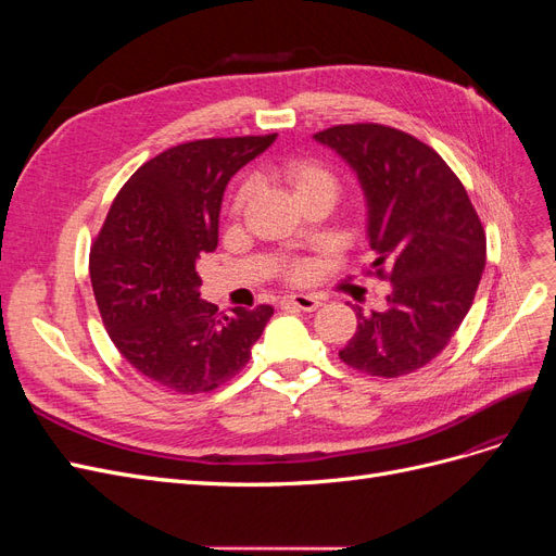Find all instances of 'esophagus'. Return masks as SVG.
<instances>
[{
	"label": "esophagus",
	"instance_id": "obj_1",
	"mask_svg": "<svg viewBox=\"0 0 556 556\" xmlns=\"http://www.w3.org/2000/svg\"><path fill=\"white\" fill-rule=\"evenodd\" d=\"M282 301H285V304H292L299 311H308V313L315 311L319 304H323V301H319L313 294H288Z\"/></svg>",
	"mask_w": 556,
	"mask_h": 556
}]
</instances>
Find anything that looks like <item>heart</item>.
Returning a JSON list of instances; mask_svg holds the SVG:
<instances>
[{
	"mask_svg": "<svg viewBox=\"0 0 556 556\" xmlns=\"http://www.w3.org/2000/svg\"><path fill=\"white\" fill-rule=\"evenodd\" d=\"M282 174L292 185L296 199L308 194V192H315V190H336V178L331 176V172L313 160H292L290 164H285ZM250 190H252L250 182L241 185V190L237 192V197H233V213H239L245 206ZM301 274L304 271L296 268V276H301Z\"/></svg>",
	"mask_w": 556,
	"mask_h": 556,
	"instance_id": "1",
	"label": "heart"
}]
</instances>
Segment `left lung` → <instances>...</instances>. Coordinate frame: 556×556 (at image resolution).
Masks as SVG:
<instances>
[{"mask_svg":"<svg viewBox=\"0 0 556 556\" xmlns=\"http://www.w3.org/2000/svg\"><path fill=\"white\" fill-rule=\"evenodd\" d=\"M357 176L366 241L392 292L380 311H357L339 357L362 374L399 378L427 366L473 304L486 260L480 217L433 148L384 125H336L313 134Z\"/></svg>","mask_w":556,"mask_h":556,"instance_id":"left-lung-1","label":"left lung"}]
</instances>
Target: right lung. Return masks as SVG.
Returning a JSON list of instances; mask_svg holds the SVG:
<instances>
[{
  "label": "right lung",
  "instance_id": "right-lung-1",
  "mask_svg": "<svg viewBox=\"0 0 556 556\" xmlns=\"http://www.w3.org/2000/svg\"><path fill=\"white\" fill-rule=\"evenodd\" d=\"M204 139L164 150L117 192L90 252L104 327L141 376L178 394L211 392L237 376L274 315L199 299L201 252L217 248L227 182L276 141Z\"/></svg>",
  "mask_w": 556,
  "mask_h": 556
}]
</instances>
